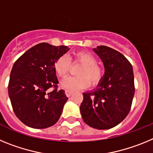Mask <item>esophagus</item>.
<instances>
[{"label":"esophagus","instance_id":"esophagus-1","mask_svg":"<svg viewBox=\"0 0 153 153\" xmlns=\"http://www.w3.org/2000/svg\"><path fill=\"white\" fill-rule=\"evenodd\" d=\"M65 94H66V96H67V97H70V96H72L73 92L70 91V90H65Z\"/></svg>","mask_w":153,"mask_h":153}]
</instances>
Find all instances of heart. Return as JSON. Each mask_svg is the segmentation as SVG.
I'll use <instances>...</instances> for the list:
<instances>
[{
  "label": "heart",
  "instance_id": "1",
  "mask_svg": "<svg viewBox=\"0 0 153 153\" xmlns=\"http://www.w3.org/2000/svg\"><path fill=\"white\" fill-rule=\"evenodd\" d=\"M74 63H81L76 70V76L67 77L62 82L63 88L68 90H82L89 86H97L100 83L104 76V69L97 64V60L90 53L77 51L71 59ZM56 75L60 78L67 76L70 69V60L67 55H63L56 59L53 64Z\"/></svg>",
  "mask_w": 153,
  "mask_h": 153
}]
</instances>
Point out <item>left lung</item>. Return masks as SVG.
<instances>
[{
  "label": "left lung",
  "instance_id": "left-lung-1",
  "mask_svg": "<svg viewBox=\"0 0 153 153\" xmlns=\"http://www.w3.org/2000/svg\"><path fill=\"white\" fill-rule=\"evenodd\" d=\"M105 68L102 79L93 91L83 93L79 107L83 121L97 129H109L126 117L134 97V75L129 61L116 50L93 49Z\"/></svg>",
  "mask_w": 153,
  "mask_h": 153
}]
</instances>
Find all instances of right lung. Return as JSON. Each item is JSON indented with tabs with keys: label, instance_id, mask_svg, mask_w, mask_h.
<instances>
[{
	"label": "right lung",
	"instance_id": "add662e5",
	"mask_svg": "<svg viewBox=\"0 0 153 153\" xmlns=\"http://www.w3.org/2000/svg\"><path fill=\"white\" fill-rule=\"evenodd\" d=\"M70 50L67 46L40 43L16 60L8 84L13 112L23 123L45 129L60 119L68 98L59 83L53 64Z\"/></svg>",
	"mask_w": 153,
	"mask_h": 153
}]
</instances>
